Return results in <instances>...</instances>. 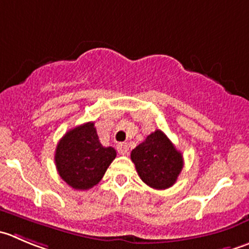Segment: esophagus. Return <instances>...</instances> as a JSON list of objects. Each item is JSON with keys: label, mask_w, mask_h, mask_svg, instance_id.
<instances>
[{"label": "esophagus", "mask_w": 249, "mask_h": 249, "mask_svg": "<svg viewBox=\"0 0 249 249\" xmlns=\"http://www.w3.org/2000/svg\"><path fill=\"white\" fill-rule=\"evenodd\" d=\"M117 149L120 154H126L127 151H129V147H127V144L124 143V142H120V143H118Z\"/></svg>", "instance_id": "obj_1"}]
</instances>
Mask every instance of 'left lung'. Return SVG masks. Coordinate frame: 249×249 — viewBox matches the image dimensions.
<instances>
[{
  "mask_svg": "<svg viewBox=\"0 0 249 249\" xmlns=\"http://www.w3.org/2000/svg\"><path fill=\"white\" fill-rule=\"evenodd\" d=\"M137 174L146 185L165 190L178 180L183 166L182 154L160 130H156L131 151Z\"/></svg>",
  "mask_w": 249,
  "mask_h": 249,
  "instance_id": "1",
  "label": "left lung"
}]
</instances>
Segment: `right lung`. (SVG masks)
<instances>
[{"mask_svg":"<svg viewBox=\"0 0 249 249\" xmlns=\"http://www.w3.org/2000/svg\"><path fill=\"white\" fill-rule=\"evenodd\" d=\"M117 152L103 147L92 122L69 130L58 142L54 161L59 176L74 190H89L97 185Z\"/></svg>","mask_w":249,"mask_h":249,"instance_id":"right-lung-1","label":"right lung"}]
</instances>
